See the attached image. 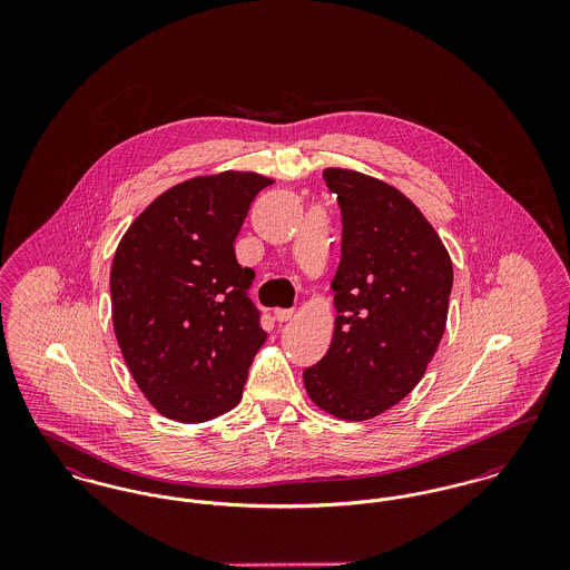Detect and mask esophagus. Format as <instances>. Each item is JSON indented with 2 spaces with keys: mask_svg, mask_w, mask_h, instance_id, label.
Segmentation results:
<instances>
[{
  "mask_svg": "<svg viewBox=\"0 0 570 570\" xmlns=\"http://www.w3.org/2000/svg\"><path fill=\"white\" fill-rule=\"evenodd\" d=\"M293 316H295V309H293V307H288V309H284V307L275 309V321H277V323H288Z\"/></svg>",
  "mask_w": 570,
  "mask_h": 570,
  "instance_id": "34e87169",
  "label": "esophagus"
}]
</instances>
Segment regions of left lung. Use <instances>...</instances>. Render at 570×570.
<instances>
[{
	"mask_svg": "<svg viewBox=\"0 0 570 570\" xmlns=\"http://www.w3.org/2000/svg\"><path fill=\"white\" fill-rule=\"evenodd\" d=\"M342 212V261L333 277L335 331L303 372L312 402L344 421H367L402 402L442 340L453 263L434 226L393 186L326 168Z\"/></svg>",
	"mask_w": 570,
	"mask_h": 570,
	"instance_id": "8db88e82",
	"label": "left lung"
}]
</instances>
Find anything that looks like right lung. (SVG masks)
<instances>
[{"label":"right lung","instance_id":"add662e5","mask_svg":"<svg viewBox=\"0 0 570 570\" xmlns=\"http://www.w3.org/2000/svg\"><path fill=\"white\" fill-rule=\"evenodd\" d=\"M256 173L194 177L136 217L110 267L117 344L142 395L179 423L237 406L247 370L265 344L252 303L254 272L235 239L256 194Z\"/></svg>","mask_w":570,"mask_h":570}]
</instances>
